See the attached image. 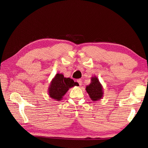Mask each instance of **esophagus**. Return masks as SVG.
Here are the masks:
<instances>
[{
  "mask_svg": "<svg viewBox=\"0 0 148 148\" xmlns=\"http://www.w3.org/2000/svg\"><path fill=\"white\" fill-rule=\"evenodd\" d=\"M77 82L79 84V85L81 86H82V79H77Z\"/></svg>",
  "mask_w": 148,
  "mask_h": 148,
  "instance_id": "34e87169",
  "label": "esophagus"
}]
</instances>
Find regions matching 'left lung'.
<instances>
[{
  "mask_svg": "<svg viewBox=\"0 0 148 148\" xmlns=\"http://www.w3.org/2000/svg\"><path fill=\"white\" fill-rule=\"evenodd\" d=\"M86 90L92 101H98L103 97V87L96 76L91 77V83L87 86Z\"/></svg>",
  "mask_w": 148,
  "mask_h": 148,
  "instance_id": "8db88e82",
  "label": "left lung"
}]
</instances>
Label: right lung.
Listing matches in <instances>:
<instances>
[{"label": "right lung", "instance_id": "1", "mask_svg": "<svg viewBox=\"0 0 148 148\" xmlns=\"http://www.w3.org/2000/svg\"><path fill=\"white\" fill-rule=\"evenodd\" d=\"M77 85L78 83L71 78H66L62 74L57 73L50 84L48 93L50 98L60 101L70 88Z\"/></svg>", "mask_w": 148, "mask_h": 148}]
</instances>
